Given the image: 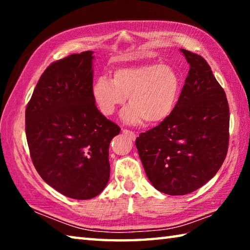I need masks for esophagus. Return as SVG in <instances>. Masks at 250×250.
<instances>
[{
	"label": "esophagus",
	"instance_id": "esophagus-1",
	"mask_svg": "<svg viewBox=\"0 0 250 250\" xmlns=\"http://www.w3.org/2000/svg\"><path fill=\"white\" fill-rule=\"evenodd\" d=\"M122 132L128 135V137H130L131 139H132V140H135V138H137V133L133 132V131H130V130H126V129H122Z\"/></svg>",
	"mask_w": 250,
	"mask_h": 250
}]
</instances>
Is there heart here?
<instances>
[{"mask_svg":"<svg viewBox=\"0 0 250 250\" xmlns=\"http://www.w3.org/2000/svg\"><path fill=\"white\" fill-rule=\"evenodd\" d=\"M113 78L100 76L91 87V96L99 111L111 116L129 99L121 113L126 125H139L145 120L159 124L170 117L181 94L182 80L173 67L156 62L120 67Z\"/></svg>","mask_w":250,"mask_h":250,"instance_id":"1","label":"heart"}]
</instances>
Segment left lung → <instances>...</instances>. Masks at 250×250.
Instances as JSON below:
<instances>
[{
  "label": "left lung",
  "instance_id": "left-lung-1",
  "mask_svg": "<svg viewBox=\"0 0 250 250\" xmlns=\"http://www.w3.org/2000/svg\"><path fill=\"white\" fill-rule=\"evenodd\" d=\"M188 75L170 117L135 140L151 184L168 195H185L221 168L229 140L226 94L200 55L181 49Z\"/></svg>",
  "mask_w": 250,
  "mask_h": 250
}]
</instances>
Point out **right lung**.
Instances as JSON below:
<instances>
[{
	"mask_svg": "<svg viewBox=\"0 0 250 250\" xmlns=\"http://www.w3.org/2000/svg\"><path fill=\"white\" fill-rule=\"evenodd\" d=\"M92 54H73L50 64L25 112L36 171L53 188L75 200H89L104 191L110 176V142L120 133L92 99Z\"/></svg>",
	"mask_w": 250,
	"mask_h": 250,
	"instance_id": "right-lung-1",
	"label": "right lung"
}]
</instances>
